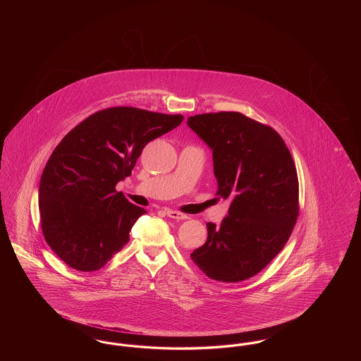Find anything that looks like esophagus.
<instances>
[{"mask_svg":"<svg viewBox=\"0 0 361 361\" xmlns=\"http://www.w3.org/2000/svg\"><path fill=\"white\" fill-rule=\"evenodd\" d=\"M165 214H166L169 218H172V219H177V221H184V219H187V218H188L185 214L178 212V211H173V209H166V211H165Z\"/></svg>","mask_w":361,"mask_h":361,"instance_id":"obj_1","label":"esophagus"}]
</instances>
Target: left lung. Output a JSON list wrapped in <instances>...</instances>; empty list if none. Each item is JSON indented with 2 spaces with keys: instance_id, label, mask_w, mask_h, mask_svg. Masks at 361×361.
<instances>
[{
  "instance_id": "1",
  "label": "left lung",
  "mask_w": 361,
  "mask_h": 361,
  "mask_svg": "<svg viewBox=\"0 0 361 361\" xmlns=\"http://www.w3.org/2000/svg\"><path fill=\"white\" fill-rule=\"evenodd\" d=\"M188 126L212 150L216 195L231 200L222 224H207L206 243L190 258L212 280H246L281 252L296 224L291 153L272 127L240 112L195 115Z\"/></svg>"
}]
</instances>
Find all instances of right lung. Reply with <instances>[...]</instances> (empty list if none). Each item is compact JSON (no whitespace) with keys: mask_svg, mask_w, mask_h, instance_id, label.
Masks as SVG:
<instances>
[{"mask_svg":"<svg viewBox=\"0 0 361 361\" xmlns=\"http://www.w3.org/2000/svg\"><path fill=\"white\" fill-rule=\"evenodd\" d=\"M183 119L114 106L90 115L59 142L40 178L39 211L44 240L70 268L99 271L130 240L146 209L115 187L131 176L143 147Z\"/></svg>","mask_w":361,"mask_h":361,"instance_id":"add662e5","label":"right lung"}]
</instances>
